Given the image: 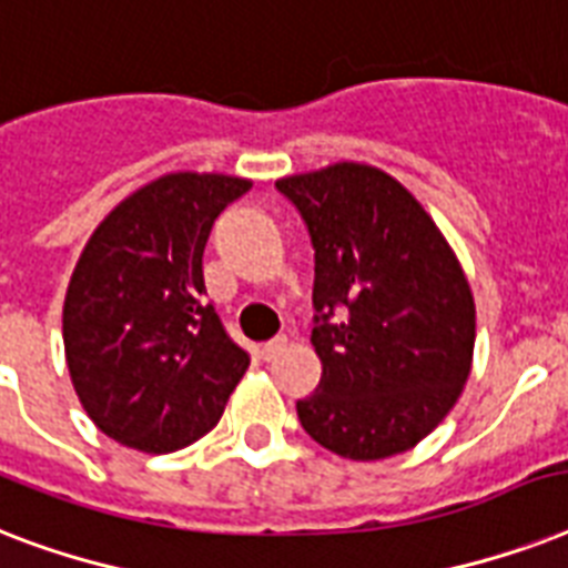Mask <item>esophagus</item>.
I'll list each match as a JSON object with an SVG mask.
<instances>
[{
  "mask_svg": "<svg viewBox=\"0 0 568 568\" xmlns=\"http://www.w3.org/2000/svg\"><path fill=\"white\" fill-rule=\"evenodd\" d=\"M285 347H288V338L285 336L271 338V342H265V347H262V359H267V363H271V359H276V356L283 354Z\"/></svg>",
  "mask_w": 568,
  "mask_h": 568,
  "instance_id": "obj_1",
  "label": "esophagus"
}]
</instances>
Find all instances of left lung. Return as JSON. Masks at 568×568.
<instances>
[{
	"instance_id": "8db88e82",
	"label": "left lung",
	"mask_w": 568,
	"mask_h": 568,
	"mask_svg": "<svg viewBox=\"0 0 568 568\" xmlns=\"http://www.w3.org/2000/svg\"><path fill=\"white\" fill-rule=\"evenodd\" d=\"M276 189L315 247L312 347L324 372L297 400L303 430L363 463L415 448L471 374L475 297L457 253L424 205L372 164H329Z\"/></svg>"
}]
</instances>
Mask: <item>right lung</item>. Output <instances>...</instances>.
<instances>
[{
	"mask_svg": "<svg viewBox=\"0 0 568 568\" xmlns=\"http://www.w3.org/2000/svg\"><path fill=\"white\" fill-rule=\"evenodd\" d=\"M253 182L164 173L105 214L64 297V354L84 413L126 448L180 450L221 422L250 365L205 303L214 217Z\"/></svg>",
	"mask_w": 568,
	"mask_h": 568,
	"instance_id": "right-lung-1",
	"label": "right lung"
}]
</instances>
